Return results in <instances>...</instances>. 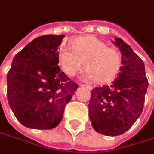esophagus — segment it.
Returning <instances> with one entry per match:
<instances>
[{"instance_id":"34e87169","label":"esophagus","mask_w":154,"mask_h":154,"mask_svg":"<svg viewBox=\"0 0 154 154\" xmlns=\"http://www.w3.org/2000/svg\"><path fill=\"white\" fill-rule=\"evenodd\" d=\"M79 85H80V86H82V87H85V88H87V89H89V90H92V88H93L91 85H88L80 84Z\"/></svg>"}]
</instances>
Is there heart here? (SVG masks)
Returning a JSON list of instances; mask_svg holds the SVG:
<instances>
[{
	"label": "heart",
	"instance_id": "b5f03b06",
	"mask_svg": "<svg viewBox=\"0 0 154 154\" xmlns=\"http://www.w3.org/2000/svg\"><path fill=\"white\" fill-rule=\"evenodd\" d=\"M72 50L59 51V64L65 74L75 76L84 63L85 79H93L97 84L111 82L121 68V56L114 48L96 37H81L71 45Z\"/></svg>",
	"mask_w": 154,
	"mask_h": 154
}]
</instances>
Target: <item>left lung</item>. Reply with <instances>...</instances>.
<instances>
[{
  "label": "left lung",
  "mask_w": 154,
  "mask_h": 154,
  "mask_svg": "<svg viewBox=\"0 0 154 154\" xmlns=\"http://www.w3.org/2000/svg\"><path fill=\"white\" fill-rule=\"evenodd\" d=\"M113 43L121 51L120 73L112 85L94 88L89 103L94 130L111 137L125 133L137 121L148 87L143 61L120 38Z\"/></svg>",
  "instance_id": "1"
}]
</instances>
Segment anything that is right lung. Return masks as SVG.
Here are the masks:
<instances>
[{
	"instance_id": "add662e5",
	"label": "right lung",
	"mask_w": 154,
	"mask_h": 154,
	"mask_svg": "<svg viewBox=\"0 0 154 154\" xmlns=\"http://www.w3.org/2000/svg\"><path fill=\"white\" fill-rule=\"evenodd\" d=\"M64 36L37 37L13 57L7 76V99L17 120L26 127L57 126L78 88L58 66L57 48Z\"/></svg>"
}]
</instances>
